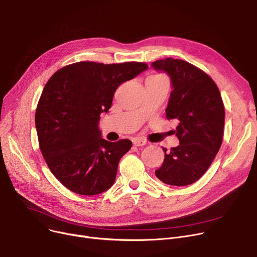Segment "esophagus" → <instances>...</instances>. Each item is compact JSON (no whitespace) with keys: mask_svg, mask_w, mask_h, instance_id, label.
Returning <instances> with one entry per match:
<instances>
[{"mask_svg":"<svg viewBox=\"0 0 257 257\" xmlns=\"http://www.w3.org/2000/svg\"><path fill=\"white\" fill-rule=\"evenodd\" d=\"M146 144H147V142L143 139H134L133 140V145L137 147H142V146H145Z\"/></svg>","mask_w":257,"mask_h":257,"instance_id":"obj_1","label":"esophagus"}]
</instances>
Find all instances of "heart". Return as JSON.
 Wrapping results in <instances>:
<instances>
[{
	"instance_id": "1",
	"label": "heart",
	"mask_w": 257,
	"mask_h": 257,
	"mask_svg": "<svg viewBox=\"0 0 257 257\" xmlns=\"http://www.w3.org/2000/svg\"><path fill=\"white\" fill-rule=\"evenodd\" d=\"M153 77H164V76L163 75H154Z\"/></svg>"
}]
</instances>
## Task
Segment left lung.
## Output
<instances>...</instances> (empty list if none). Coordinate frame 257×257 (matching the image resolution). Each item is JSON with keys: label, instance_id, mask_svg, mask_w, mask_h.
Returning a JSON list of instances; mask_svg holds the SVG:
<instances>
[{"label": "left lung", "instance_id": "left-lung-1", "mask_svg": "<svg viewBox=\"0 0 257 257\" xmlns=\"http://www.w3.org/2000/svg\"><path fill=\"white\" fill-rule=\"evenodd\" d=\"M152 66L171 77L166 115L179 121L180 143L170 151L163 148L165 159L155 175L169 185L192 184L203 176L222 145L225 109L220 90L205 72L184 60L161 59Z\"/></svg>", "mask_w": 257, "mask_h": 257}]
</instances>
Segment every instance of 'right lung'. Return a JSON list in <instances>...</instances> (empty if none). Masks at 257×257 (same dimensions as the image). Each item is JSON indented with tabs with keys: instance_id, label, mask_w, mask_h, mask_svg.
I'll return each instance as SVG.
<instances>
[{
	"instance_id": "right-lung-1",
	"label": "right lung",
	"mask_w": 257,
	"mask_h": 257,
	"mask_svg": "<svg viewBox=\"0 0 257 257\" xmlns=\"http://www.w3.org/2000/svg\"><path fill=\"white\" fill-rule=\"evenodd\" d=\"M147 69L145 62L80 61L49 79L35 112L38 143L50 171L70 191L93 196L113 184L132 143L102 139L100 114L111 107L121 83Z\"/></svg>"
}]
</instances>
